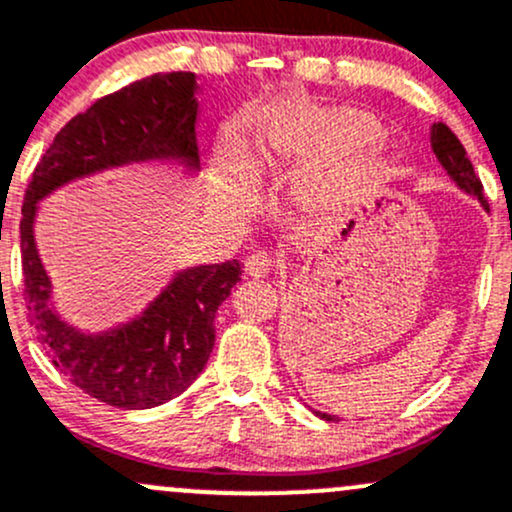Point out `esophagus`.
<instances>
[{
	"instance_id": "esophagus-1",
	"label": "esophagus",
	"mask_w": 512,
	"mask_h": 512,
	"mask_svg": "<svg viewBox=\"0 0 512 512\" xmlns=\"http://www.w3.org/2000/svg\"><path fill=\"white\" fill-rule=\"evenodd\" d=\"M272 272V260L265 255V252H255L245 260V274L247 277H267Z\"/></svg>"
}]
</instances>
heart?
Wrapping results in <instances>:
<instances>
[{"label": "heart", "mask_w": 512, "mask_h": 512, "mask_svg": "<svg viewBox=\"0 0 512 512\" xmlns=\"http://www.w3.org/2000/svg\"><path fill=\"white\" fill-rule=\"evenodd\" d=\"M384 136L374 116L357 109L282 101L272 106L255 138L265 165H316L294 187L303 216L333 221L362 204L381 184L386 162L379 155ZM260 201V179L240 140H228L221 155L216 206L230 218H247Z\"/></svg>", "instance_id": "heart-1"}]
</instances>
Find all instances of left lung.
I'll list each match as a JSON object with an SVG mask.
<instances>
[{"label":"left lung","instance_id":"obj_1","mask_svg":"<svg viewBox=\"0 0 512 512\" xmlns=\"http://www.w3.org/2000/svg\"><path fill=\"white\" fill-rule=\"evenodd\" d=\"M430 145H432V153L437 155L440 165L445 167V172L449 174V179H452V182L457 184V187L462 189L464 194L479 199L481 206H484V209L488 211V204L484 199V187H481V179L476 177L474 165H471V160L466 157L464 145L459 143V138L454 136L452 131H449L445 123H432ZM313 413H316L318 418H323V420H335V415H330V413H320V411H313Z\"/></svg>","mask_w":512,"mask_h":512}]
</instances>
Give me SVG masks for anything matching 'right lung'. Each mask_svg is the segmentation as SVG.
Wrapping results in <instances>:
<instances>
[{
	"label": "right lung",
	"instance_id": "1",
	"mask_svg": "<svg viewBox=\"0 0 512 512\" xmlns=\"http://www.w3.org/2000/svg\"><path fill=\"white\" fill-rule=\"evenodd\" d=\"M196 119L194 72H155L94 101L50 143L21 209L26 308L38 340L72 384L126 411L162 406L204 372L216 340L213 318L240 282V262L177 269L136 316L92 333L58 311L36 243L38 211L70 182L121 167L179 165L199 174Z\"/></svg>",
	"mask_w": 512,
	"mask_h": 512
}]
</instances>
